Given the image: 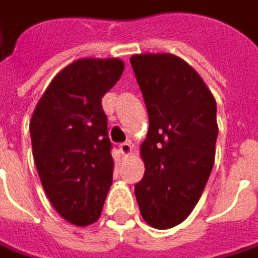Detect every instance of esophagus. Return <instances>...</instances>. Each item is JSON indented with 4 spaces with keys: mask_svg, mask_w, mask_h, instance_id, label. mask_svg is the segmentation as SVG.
I'll return each mask as SVG.
<instances>
[{
    "mask_svg": "<svg viewBox=\"0 0 258 258\" xmlns=\"http://www.w3.org/2000/svg\"><path fill=\"white\" fill-rule=\"evenodd\" d=\"M119 152L122 153V156H128L130 153L133 152V145L130 142H124L119 145Z\"/></svg>",
    "mask_w": 258,
    "mask_h": 258,
    "instance_id": "obj_1",
    "label": "esophagus"
}]
</instances>
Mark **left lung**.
<instances>
[{
  "mask_svg": "<svg viewBox=\"0 0 258 258\" xmlns=\"http://www.w3.org/2000/svg\"><path fill=\"white\" fill-rule=\"evenodd\" d=\"M130 61L149 115L140 146L146 170L134 194L145 222L170 229L187 219L211 174L217 105L198 72L174 54H134Z\"/></svg>",
  "mask_w": 258,
  "mask_h": 258,
  "instance_id": "obj_1",
  "label": "left lung"
}]
</instances>
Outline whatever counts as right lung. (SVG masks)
Listing matches in <instances>:
<instances>
[{
    "instance_id": "right-lung-1",
    "label": "right lung",
    "mask_w": 258,
    "mask_h": 258,
    "mask_svg": "<svg viewBox=\"0 0 258 258\" xmlns=\"http://www.w3.org/2000/svg\"><path fill=\"white\" fill-rule=\"evenodd\" d=\"M124 72L119 59H80L53 78L29 124L42 187L75 226L97 222L112 184L113 158L102 97Z\"/></svg>"
}]
</instances>
